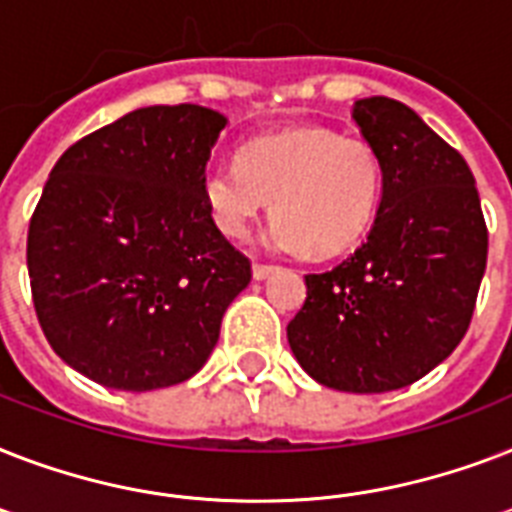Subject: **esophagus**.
<instances>
[{
    "instance_id": "1",
    "label": "esophagus",
    "mask_w": 512,
    "mask_h": 512,
    "mask_svg": "<svg viewBox=\"0 0 512 512\" xmlns=\"http://www.w3.org/2000/svg\"><path fill=\"white\" fill-rule=\"evenodd\" d=\"M276 268H279V265L255 263V265H252V276H255V279H268V276H271V273L276 271Z\"/></svg>"
}]
</instances>
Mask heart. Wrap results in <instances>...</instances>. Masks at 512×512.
<instances>
[{"label":"heart","instance_id":"b5f03b06","mask_svg":"<svg viewBox=\"0 0 512 512\" xmlns=\"http://www.w3.org/2000/svg\"><path fill=\"white\" fill-rule=\"evenodd\" d=\"M204 201L228 239H247L273 199V244L335 255L356 244L380 201V156L366 140L295 127L241 148L239 164L204 175Z\"/></svg>","mask_w":512,"mask_h":512}]
</instances>
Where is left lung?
<instances>
[{
	"label": "left lung",
	"mask_w": 512,
	"mask_h": 512,
	"mask_svg": "<svg viewBox=\"0 0 512 512\" xmlns=\"http://www.w3.org/2000/svg\"><path fill=\"white\" fill-rule=\"evenodd\" d=\"M350 114L380 156V209L342 263L305 276L287 340L321 385L388 393L425 377L465 337L489 231L468 162L412 108L377 95Z\"/></svg>",
	"instance_id": "left-lung-1"
}]
</instances>
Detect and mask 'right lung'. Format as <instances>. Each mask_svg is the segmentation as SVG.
<instances>
[{"label": "right lung", "mask_w": 512, "mask_h": 512, "mask_svg": "<svg viewBox=\"0 0 512 512\" xmlns=\"http://www.w3.org/2000/svg\"><path fill=\"white\" fill-rule=\"evenodd\" d=\"M225 119L148 106L60 156L28 223L36 319L52 350L116 390L170 388L199 372L252 263L204 201Z\"/></svg>", "instance_id": "1"}]
</instances>
